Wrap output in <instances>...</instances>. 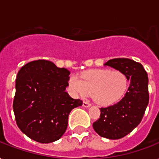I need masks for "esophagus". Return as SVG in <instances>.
Here are the masks:
<instances>
[{"mask_svg":"<svg viewBox=\"0 0 159 159\" xmlns=\"http://www.w3.org/2000/svg\"><path fill=\"white\" fill-rule=\"evenodd\" d=\"M91 105L92 104L89 102H83V103H82V106H84V107H90Z\"/></svg>","mask_w":159,"mask_h":159,"instance_id":"obj_1","label":"esophagus"}]
</instances>
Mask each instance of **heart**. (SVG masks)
<instances>
[{
    "label": "heart",
    "mask_w": 159,
    "mask_h": 159,
    "mask_svg": "<svg viewBox=\"0 0 159 159\" xmlns=\"http://www.w3.org/2000/svg\"><path fill=\"white\" fill-rule=\"evenodd\" d=\"M68 85L74 96L87 97L92 93L97 104L110 106L123 97L128 87V79L120 71L96 69L84 72L80 77H70Z\"/></svg>",
    "instance_id": "1"
}]
</instances>
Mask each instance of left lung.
I'll use <instances>...</instances> for the list:
<instances>
[{"instance_id":"8db88e82","label":"left lung","mask_w":159,"mask_h":159,"mask_svg":"<svg viewBox=\"0 0 159 159\" xmlns=\"http://www.w3.org/2000/svg\"><path fill=\"white\" fill-rule=\"evenodd\" d=\"M125 74L130 82L125 97L113 106L100 109L101 116L93 123L100 136L119 139L136 128L148 104V74L141 63L129 58H114L105 63Z\"/></svg>"}]
</instances>
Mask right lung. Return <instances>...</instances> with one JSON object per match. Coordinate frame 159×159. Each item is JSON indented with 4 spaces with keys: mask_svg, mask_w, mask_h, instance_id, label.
<instances>
[{
    "mask_svg": "<svg viewBox=\"0 0 159 159\" xmlns=\"http://www.w3.org/2000/svg\"><path fill=\"white\" fill-rule=\"evenodd\" d=\"M69 74L48 60L30 62L18 72L13 111L18 127L31 139L42 143L59 139L71 111L82 105L65 92Z\"/></svg>",
    "mask_w": 159,
    "mask_h": 159,
    "instance_id": "add662e5",
    "label": "right lung"
}]
</instances>
